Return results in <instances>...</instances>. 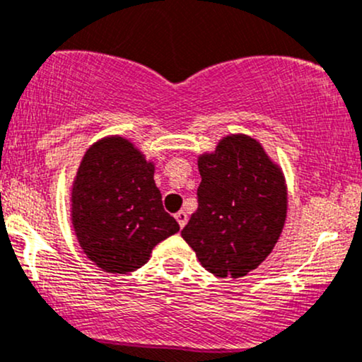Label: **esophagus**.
<instances>
[{"instance_id": "1", "label": "esophagus", "mask_w": 362, "mask_h": 362, "mask_svg": "<svg viewBox=\"0 0 362 362\" xmlns=\"http://www.w3.org/2000/svg\"><path fill=\"white\" fill-rule=\"evenodd\" d=\"M176 221H177V224H180V227L182 229V227L186 226V222H188V214H186L185 210H180V212L176 214Z\"/></svg>"}]
</instances>
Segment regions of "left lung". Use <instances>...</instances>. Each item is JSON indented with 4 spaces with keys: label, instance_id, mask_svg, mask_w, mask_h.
<instances>
[{
    "label": "left lung",
    "instance_id": "1",
    "mask_svg": "<svg viewBox=\"0 0 362 362\" xmlns=\"http://www.w3.org/2000/svg\"><path fill=\"white\" fill-rule=\"evenodd\" d=\"M198 209L181 230L203 269L239 279L258 269L279 241L287 215L282 169L259 141L229 135L198 157Z\"/></svg>",
    "mask_w": 362,
    "mask_h": 362
}]
</instances>
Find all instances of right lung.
I'll return each instance as SVG.
<instances>
[{"label": "right lung", "mask_w": 362, "mask_h": 362, "mask_svg": "<svg viewBox=\"0 0 362 362\" xmlns=\"http://www.w3.org/2000/svg\"><path fill=\"white\" fill-rule=\"evenodd\" d=\"M153 170V162L123 136H105L85 152L71 186V224L99 269H140L153 247L180 230L162 206Z\"/></svg>", "instance_id": "add662e5"}]
</instances>
